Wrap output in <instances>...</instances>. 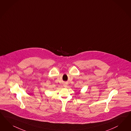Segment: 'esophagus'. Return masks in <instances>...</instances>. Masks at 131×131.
<instances>
[{
  "instance_id": "34e87169",
  "label": "esophagus",
  "mask_w": 131,
  "mask_h": 131,
  "mask_svg": "<svg viewBox=\"0 0 131 131\" xmlns=\"http://www.w3.org/2000/svg\"><path fill=\"white\" fill-rule=\"evenodd\" d=\"M63 86L65 87H66L67 86V84H63Z\"/></svg>"
}]
</instances>
